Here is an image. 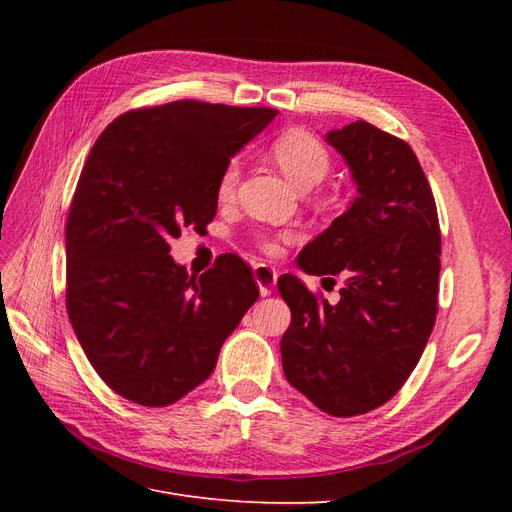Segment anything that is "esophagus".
I'll return each mask as SVG.
<instances>
[{
  "label": "esophagus",
  "instance_id": "34e87169",
  "mask_svg": "<svg viewBox=\"0 0 512 512\" xmlns=\"http://www.w3.org/2000/svg\"><path fill=\"white\" fill-rule=\"evenodd\" d=\"M254 277H256V284L260 288L262 297H269L271 290L277 284V271L273 267L265 265V262H258V265L254 267Z\"/></svg>",
  "mask_w": 512,
  "mask_h": 512
}]
</instances>
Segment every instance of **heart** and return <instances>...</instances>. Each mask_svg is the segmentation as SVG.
I'll list each match as a JSON object with an SVG mask.
<instances>
[{"instance_id": "heart-1", "label": "heart", "mask_w": 512, "mask_h": 512, "mask_svg": "<svg viewBox=\"0 0 512 512\" xmlns=\"http://www.w3.org/2000/svg\"><path fill=\"white\" fill-rule=\"evenodd\" d=\"M273 158L284 170V175L301 190L314 188L331 170L329 149L314 134L305 130H288L277 136L273 143ZM239 173L241 168L237 160H230L224 166L218 188H215L220 200H230L235 196ZM288 239V232H260V235H256L260 250L267 254H280L282 243Z\"/></svg>"}]
</instances>
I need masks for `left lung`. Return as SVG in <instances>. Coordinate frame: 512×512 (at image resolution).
<instances>
[{"mask_svg":"<svg viewBox=\"0 0 512 512\" xmlns=\"http://www.w3.org/2000/svg\"><path fill=\"white\" fill-rule=\"evenodd\" d=\"M356 198L303 247L309 275L342 273L339 301L309 292L290 273L277 280L290 307L282 337L286 380L331 416L386 404L412 374L438 314L440 222L414 151L367 121L331 130Z\"/></svg>","mask_w":512,"mask_h":512,"instance_id":"8db88e82","label":"left lung"}]
</instances>
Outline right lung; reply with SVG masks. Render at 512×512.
Masks as SVG:
<instances>
[{
    "instance_id": "1",
    "label": "right lung",
    "mask_w": 512,
    "mask_h": 512,
    "mask_svg": "<svg viewBox=\"0 0 512 512\" xmlns=\"http://www.w3.org/2000/svg\"><path fill=\"white\" fill-rule=\"evenodd\" d=\"M275 115L177 100L123 113L89 151L66 224V307L98 376L138 406L203 384L258 299L239 256L190 277L168 252L215 218L224 166Z\"/></svg>"
}]
</instances>
